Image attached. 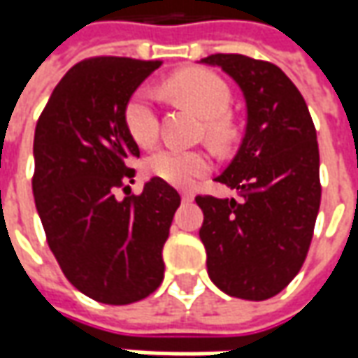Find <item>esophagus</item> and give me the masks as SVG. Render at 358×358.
<instances>
[{
    "label": "esophagus",
    "instance_id": "1",
    "mask_svg": "<svg viewBox=\"0 0 358 358\" xmlns=\"http://www.w3.org/2000/svg\"><path fill=\"white\" fill-rule=\"evenodd\" d=\"M181 199H183V203H191L193 201V193H181Z\"/></svg>",
    "mask_w": 358,
    "mask_h": 358
}]
</instances>
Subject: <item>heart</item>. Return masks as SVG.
<instances>
[{"label": "heart", "instance_id": "obj_1", "mask_svg": "<svg viewBox=\"0 0 358 358\" xmlns=\"http://www.w3.org/2000/svg\"><path fill=\"white\" fill-rule=\"evenodd\" d=\"M165 90L175 99L193 107L205 121L207 135L213 141H225L229 135L227 115L231 90L227 81L209 69L191 67L175 73L165 81ZM123 123L129 137L141 147L157 139L159 123L153 95L149 90H137L123 107ZM145 169L153 177L175 187H189L197 177L209 173L211 161L203 151L161 147L145 159Z\"/></svg>", "mask_w": 358, "mask_h": 358}]
</instances>
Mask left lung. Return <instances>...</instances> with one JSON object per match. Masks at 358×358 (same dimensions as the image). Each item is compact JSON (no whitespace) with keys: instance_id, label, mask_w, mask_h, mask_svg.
Instances as JSON below:
<instances>
[{"instance_id":"left-lung-1","label":"left lung","mask_w":358,"mask_h":358,"mask_svg":"<svg viewBox=\"0 0 358 358\" xmlns=\"http://www.w3.org/2000/svg\"><path fill=\"white\" fill-rule=\"evenodd\" d=\"M247 103L239 151L215 181L239 201L197 195L199 237L211 281L231 296L271 299L301 271L321 205L319 143L309 107L277 65L239 53H215Z\"/></svg>"}]
</instances>
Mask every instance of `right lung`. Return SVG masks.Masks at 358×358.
Listing matches in <instances>:
<instances>
[{"label": "right lung", "mask_w": 358, "mask_h": 358, "mask_svg": "<svg viewBox=\"0 0 358 358\" xmlns=\"http://www.w3.org/2000/svg\"><path fill=\"white\" fill-rule=\"evenodd\" d=\"M159 65L129 57L77 63L35 125L31 185L49 249L67 281L105 305L141 301L161 285V251L181 205L157 177L139 195L129 187L139 147L125 129L123 107Z\"/></svg>", "instance_id": "add662e5"}]
</instances>
